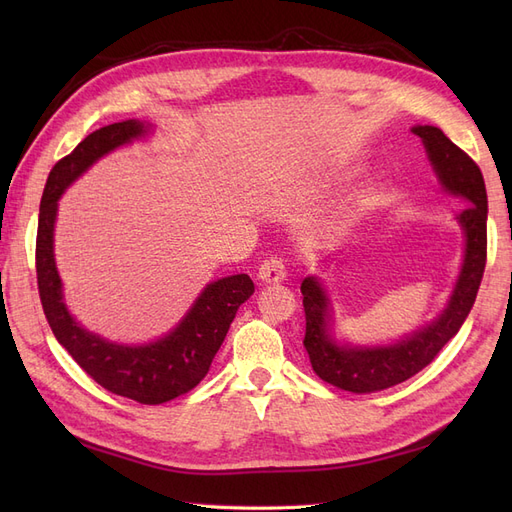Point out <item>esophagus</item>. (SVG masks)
Here are the masks:
<instances>
[{
  "label": "esophagus",
  "mask_w": 512,
  "mask_h": 512,
  "mask_svg": "<svg viewBox=\"0 0 512 512\" xmlns=\"http://www.w3.org/2000/svg\"><path fill=\"white\" fill-rule=\"evenodd\" d=\"M286 277V265L282 258L271 256L258 267V280L262 284H280Z\"/></svg>",
  "instance_id": "esophagus-1"
}]
</instances>
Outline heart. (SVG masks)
<instances>
[{"mask_svg": "<svg viewBox=\"0 0 512 512\" xmlns=\"http://www.w3.org/2000/svg\"><path fill=\"white\" fill-rule=\"evenodd\" d=\"M367 203H369V200H367Z\"/></svg>", "mask_w": 512, "mask_h": 512, "instance_id": "obj_1", "label": "heart"}]
</instances>
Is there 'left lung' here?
<instances>
[{
  "label": "left lung",
  "instance_id": "8db88e82",
  "mask_svg": "<svg viewBox=\"0 0 512 512\" xmlns=\"http://www.w3.org/2000/svg\"><path fill=\"white\" fill-rule=\"evenodd\" d=\"M442 188L468 207L457 215L466 235L463 265L444 312L425 327L386 346L337 344L331 337V301L318 277L301 284L305 307V339L316 376L350 393H374L404 382L427 367L453 339L476 301L487 262V190L476 162L436 126H414Z\"/></svg>",
  "mask_w": 512,
  "mask_h": 512
}]
</instances>
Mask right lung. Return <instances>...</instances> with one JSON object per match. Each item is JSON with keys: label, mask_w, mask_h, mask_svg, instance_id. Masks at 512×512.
Returning a JSON list of instances; mask_svg holds the SVG:
<instances>
[{"label": "right lung", "mask_w": 512, "mask_h": 512, "mask_svg": "<svg viewBox=\"0 0 512 512\" xmlns=\"http://www.w3.org/2000/svg\"><path fill=\"white\" fill-rule=\"evenodd\" d=\"M149 123L128 119L91 132L70 156L61 158L44 185L36 239V273L44 316L57 342L106 391L138 404L158 406L192 391L207 376L230 322L241 303L254 294L250 275L239 273L207 284L177 327L156 342L141 346L115 344L83 329L64 303V290L55 267L53 232L57 203L72 181L106 153L132 143L149 132Z\"/></svg>", "instance_id": "1"}]
</instances>
